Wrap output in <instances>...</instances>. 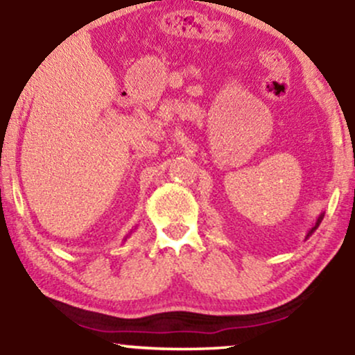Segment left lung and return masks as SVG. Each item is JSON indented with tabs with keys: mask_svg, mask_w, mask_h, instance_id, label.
<instances>
[{
	"mask_svg": "<svg viewBox=\"0 0 355 355\" xmlns=\"http://www.w3.org/2000/svg\"><path fill=\"white\" fill-rule=\"evenodd\" d=\"M324 215H325V214H324V211H322V214L319 215V217H317V220H315V223H313V227H312V229H311V230H309V232H307V235H305V240H307L309 237H311V235L313 234V232H315V230H317V227H319V225H320V222H322V220H324Z\"/></svg>",
	"mask_w": 355,
	"mask_h": 355,
	"instance_id": "1",
	"label": "left lung"
}]
</instances>
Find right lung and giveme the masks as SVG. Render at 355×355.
I'll return each mask as SVG.
<instances>
[{"label":"right lung","instance_id":"add662e5","mask_svg":"<svg viewBox=\"0 0 355 355\" xmlns=\"http://www.w3.org/2000/svg\"><path fill=\"white\" fill-rule=\"evenodd\" d=\"M132 234H133V230H130V234H128V235H126V237H125L123 240H126V239H128V237H130V235H132Z\"/></svg>","mask_w":355,"mask_h":355}]
</instances>
